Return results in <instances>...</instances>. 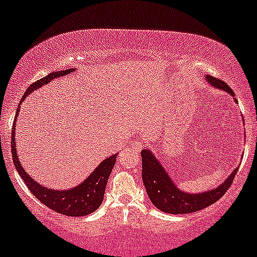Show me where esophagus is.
Here are the masks:
<instances>
[{"instance_id": "esophagus-1", "label": "esophagus", "mask_w": 257, "mask_h": 257, "mask_svg": "<svg viewBox=\"0 0 257 257\" xmlns=\"http://www.w3.org/2000/svg\"><path fill=\"white\" fill-rule=\"evenodd\" d=\"M143 142L140 139H135L134 142H133V146H134V149L135 150H138V151H140L143 149Z\"/></svg>"}]
</instances>
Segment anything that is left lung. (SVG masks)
Returning <instances> with one entry per match:
<instances>
[{"label": "left lung", "mask_w": 257, "mask_h": 257, "mask_svg": "<svg viewBox=\"0 0 257 257\" xmlns=\"http://www.w3.org/2000/svg\"><path fill=\"white\" fill-rule=\"evenodd\" d=\"M206 80L213 87L218 90H223L232 95L234 101L233 90L227 85V83L222 81L221 79L206 75ZM143 159V182L145 185L146 193L150 197L151 202L162 212L173 213V215H182V213H190L195 211L215 204L218 199L228 190L230 184L233 183L234 176L236 174L238 167L234 168L228 178L218 185L217 188L210 189L202 193H185L177 187L176 183L171 178L170 174L161 165L160 160L155 157L150 150L142 151Z\"/></svg>", "instance_id": "1"}]
</instances>
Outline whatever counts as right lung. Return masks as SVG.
Instances as JSON below:
<instances>
[{"label":"right lung","instance_id":"1","mask_svg":"<svg viewBox=\"0 0 257 257\" xmlns=\"http://www.w3.org/2000/svg\"><path fill=\"white\" fill-rule=\"evenodd\" d=\"M74 68L66 69V70H58V72L50 73L49 75L44 77L40 80L35 81L27 89L25 94L22 97L21 103L23 102L24 98L29 96L33 91H35L39 87L46 85L51 80L56 78L63 77V75L69 74V73L74 72ZM19 103V105H21ZM19 113V107L17 108V114ZM16 119H14L13 128H12V159L16 170L18 171L19 176L24 180L27 187L32 191V194L38 200H40L45 206L50 207L51 210L56 211V212L62 213L64 216H72V217H80L86 216L90 213L95 212L100 205L102 204L103 195H105V189L107 185V180H108L109 174L114 167L115 160H117V154L112 155V156L107 157L95 168V171L84 179L79 185H75L74 188L64 189V190H58V189H50L44 185L39 184L35 179H33L27 171L24 170L23 166L19 162V157L17 156V144H16Z\"/></svg>","mask_w":257,"mask_h":257}]
</instances>
